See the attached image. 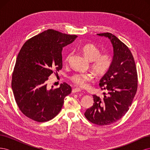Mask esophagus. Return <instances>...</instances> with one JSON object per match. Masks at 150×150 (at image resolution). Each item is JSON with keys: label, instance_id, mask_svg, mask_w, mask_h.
I'll list each match as a JSON object with an SVG mask.
<instances>
[{"label": "esophagus", "instance_id": "obj_1", "mask_svg": "<svg viewBox=\"0 0 150 150\" xmlns=\"http://www.w3.org/2000/svg\"><path fill=\"white\" fill-rule=\"evenodd\" d=\"M81 89L80 88H74V89H72V92L74 93H79V92H81Z\"/></svg>", "mask_w": 150, "mask_h": 150}]
</instances>
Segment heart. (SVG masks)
Instances as JSON below:
<instances>
[{
	"label": "heart",
	"instance_id": "obj_1",
	"mask_svg": "<svg viewBox=\"0 0 150 150\" xmlns=\"http://www.w3.org/2000/svg\"><path fill=\"white\" fill-rule=\"evenodd\" d=\"M80 51L83 55L91 61V67L98 76L105 74L110 69L112 63V56L110 52H101V49L93 43L83 45ZM72 53H68L65 57V62L69 61ZM94 75L90 72H75L70 77V80L76 86L85 87L88 82L93 81Z\"/></svg>",
	"mask_w": 150,
	"mask_h": 150
}]
</instances>
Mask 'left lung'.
Here are the masks:
<instances>
[{
  "label": "left lung",
  "mask_w": 150,
  "mask_h": 150,
  "mask_svg": "<svg viewBox=\"0 0 150 150\" xmlns=\"http://www.w3.org/2000/svg\"><path fill=\"white\" fill-rule=\"evenodd\" d=\"M111 40L114 49L111 67L99 81L101 98L93 95L94 104L84 112L88 121L104 126L120 120L129 110L138 89V73L128 47L110 33L98 34Z\"/></svg>",
  "instance_id": "obj_1"
}]
</instances>
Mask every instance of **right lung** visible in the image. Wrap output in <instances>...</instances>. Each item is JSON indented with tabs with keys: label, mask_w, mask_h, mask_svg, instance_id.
<instances>
[{
	"label": "right lung",
	"mask_w": 150,
	"mask_h": 150,
	"mask_svg": "<svg viewBox=\"0 0 150 150\" xmlns=\"http://www.w3.org/2000/svg\"><path fill=\"white\" fill-rule=\"evenodd\" d=\"M78 37L47 29L28 39L18 54L12 76V88L19 110L29 118L42 122L61 110L71 87L63 83L47 88L49 76L62 68V47Z\"/></svg>",
	"instance_id": "add662e5"
}]
</instances>
